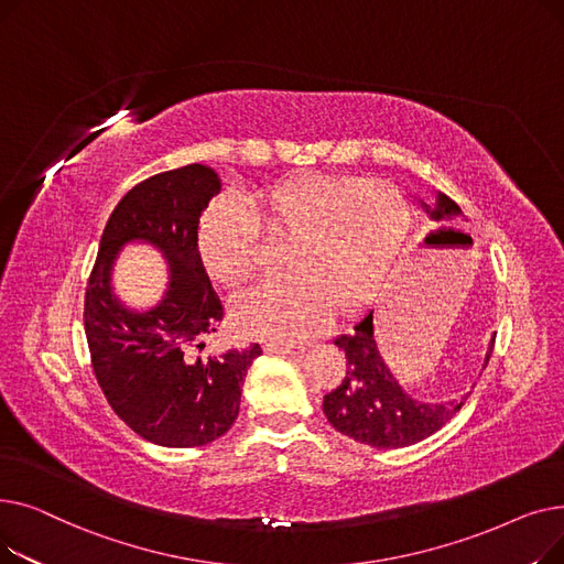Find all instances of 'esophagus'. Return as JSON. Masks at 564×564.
<instances>
[{
  "mask_svg": "<svg viewBox=\"0 0 564 564\" xmlns=\"http://www.w3.org/2000/svg\"><path fill=\"white\" fill-rule=\"evenodd\" d=\"M262 349H264V354H300L302 351V347L283 345V343H264Z\"/></svg>",
  "mask_w": 564,
  "mask_h": 564,
  "instance_id": "34e87169",
  "label": "esophagus"
}]
</instances>
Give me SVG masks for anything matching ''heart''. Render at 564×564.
Here are the masks:
<instances>
[{
	"label": "heart",
	"mask_w": 564,
	"mask_h": 564,
	"mask_svg": "<svg viewBox=\"0 0 564 564\" xmlns=\"http://www.w3.org/2000/svg\"><path fill=\"white\" fill-rule=\"evenodd\" d=\"M219 198L205 213L198 249L226 288L256 279L270 240L285 247L294 274L264 283L232 306L237 329L253 338L297 343L334 315L359 311L406 237L411 213L398 187L338 173H300L251 196Z\"/></svg>",
	"instance_id": "heart-1"
}]
</instances>
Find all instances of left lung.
Returning <instances> with one entry per match:
<instances>
[{"label": "left lung", "mask_w": 564, "mask_h": 564, "mask_svg": "<svg viewBox=\"0 0 564 564\" xmlns=\"http://www.w3.org/2000/svg\"><path fill=\"white\" fill-rule=\"evenodd\" d=\"M459 215V207L448 198L438 196L434 219ZM345 351L347 370L338 387L324 395L322 409L329 423L345 436L366 443L372 448H404L419 443L446 425L462 409V400L427 404L406 395L389 372L375 343L372 311L364 315L349 334L334 340ZM494 351L489 345L485 368Z\"/></svg>", "instance_id": "left-lung-1"}]
</instances>
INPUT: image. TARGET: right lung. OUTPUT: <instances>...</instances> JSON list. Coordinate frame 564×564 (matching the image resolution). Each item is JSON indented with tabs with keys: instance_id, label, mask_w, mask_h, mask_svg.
<instances>
[{
	"instance_id": "1",
	"label": "right lung",
	"mask_w": 564,
	"mask_h": 564,
	"mask_svg": "<svg viewBox=\"0 0 564 564\" xmlns=\"http://www.w3.org/2000/svg\"><path fill=\"white\" fill-rule=\"evenodd\" d=\"M221 183L210 166L187 164L132 187L105 226L88 276L84 329L100 389L132 432L166 448L205 446L240 413L242 383L262 349L205 354L224 306L198 253V217ZM132 239L158 246L172 264L165 300L132 314L108 285L110 262Z\"/></svg>"
}]
</instances>
